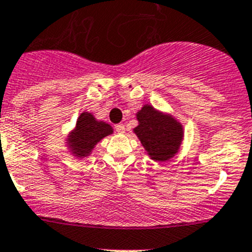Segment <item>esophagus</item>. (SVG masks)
<instances>
[{
	"label": "esophagus",
	"instance_id": "34e87169",
	"mask_svg": "<svg viewBox=\"0 0 252 252\" xmlns=\"http://www.w3.org/2000/svg\"><path fill=\"white\" fill-rule=\"evenodd\" d=\"M114 128H116V131L118 134L126 133V126H124V124H117V126H114Z\"/></svg>",
	"mask_w": 252,
	"mask_h": 252
}]
</instances>
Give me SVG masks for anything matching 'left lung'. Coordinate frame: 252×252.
Here are the masks:
<instances>
[{
    "mask_svg": "<svg viewBox=\"0 0 252 252\" xmlns=\"http://www.w3.org/2000/svg\"><path fill=\"white\" fill-rule=\"evenodd\" d=\"M138 126L133 133L138 136L147 156L156 162H166L178 154L184 139L183 124L172 114L144 105L136 112Z\"/></svg>",
    "mask_w": 252,
    "mask_h": 252,
    "instance_id": "left-lung-1",
    "label": "left lung"
}]
</instances>
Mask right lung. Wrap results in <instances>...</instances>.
<instances>
[{
  "instance_id": "right-lung-1",
  "label": "right lung",
  "mask_w": 252,
  "mask_h": 252,
  "mask_svg": "<svg viewBox=\"0 0 252 252\" xmlns=\"http://www.w3.org/2000/svg\"><path fill=\"white\" fill-rule=\"evenodd\" d=\"M113 134L111 124L97 121L90 112H81L77 123L65 138V145L70 154L77 158H86L103 138Z\"/></svg>"
}]
</instances>
